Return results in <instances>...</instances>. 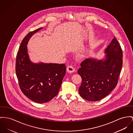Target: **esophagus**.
I'll list each match as a JSON object with an SVG mask.
<instances>
[{
  "instance_id": "obj_1",
  "label": "esophagus",
  "mask_w": 133,
  "mask_h": 133,
  "mask_svg": "<svg viewBox=\"0 0 133 133\" xmlns=\"http://www.w3.org/2000/svg\"><path fill=\"white\" fill-rule=\"evenodd\" d=\"M66 71L70 73H71V72H74L75 71V69L72 66L69 65L66 68Z\"/></svg>"
}]
</instances>
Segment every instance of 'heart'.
<instances>
[{
	"label": "heart",
	"instance_id": "b5f03b06",
	"mask_svg": "<svg viewBox=\"0 0 133 133\" xmlns=\"http://www.w3.org/2000/svg\"><path fill=\"white\" fill-rule=\"evenodd\" d=\"M87 52H88L87 49L83 50V51H82V52H81V53H80V56H81V57H84V56H85V55L87 53Z\"/></svg>",
	"mask_w": 133,
	"mask_h": 133
}]
</instances>
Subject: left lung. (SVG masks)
<instances>
[{
	"label": "left lung",
	"instance_id": "8db88e82",
	"mask_svg": "<svg viewBox=\"0 0 133 133\" xmlns=\"http://www.w3.org/2000/svg\"><path fill=\"white\" fill-rule=\"evenodd\" d=\"M103 58H89L81 63L78 73L82 78L81 96L97 101L107 96L117 84L123 65V52L115 37L104 50Z\"/></svg>",
	"mask_w": 133,
	"mask_h": 133
}]
</instances>
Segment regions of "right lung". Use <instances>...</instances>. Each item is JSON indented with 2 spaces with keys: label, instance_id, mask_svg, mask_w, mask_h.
Here are the masks:
<instances>
[{
  "label": "right lung",
  "instance_id": "right-lung-1",
  "mask_svg": "<svg viewBox=\"0 0 133 133\" xmlns=\"http://www.w3.org/2000/svg\"><path fill=\"white\" fill-rule=\"evenodd\" d=\"M42 29L30 32L25 37L19 48L16 63L21 91L28 98L38 103L47 102L57 95L66 72L64 64L34 63L30 61L28 43L31 37Z\"/></svg>",
  "mask_w": 133,
  "mask_h": 133
}]
</instances>
